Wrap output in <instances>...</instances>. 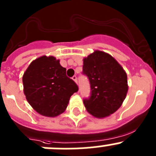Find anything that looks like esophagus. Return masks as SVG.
<instances>
[{"mask_svg": "<svg viewBox=\"0 0 156 156\" xmlns=\"http://www.w3.org/2000/svg\"><path fill=\"white\" fill-rule=\"evenodd\" d=\"M72 80H73L76 84H78V79H77V77L75 76V75H74V76L72 77Z\"/></svg>", "mask_w": 156, "mask_h": 156, "instance_id": "esophagus-1", "label": "esophagus"}]
</instances>
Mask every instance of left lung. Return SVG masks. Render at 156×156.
<instances>
[{"mask_svg": "<svg viewBox=\"0 0 156 156\" xmlns=\"http://www.w3.org/2000/svg\"><path fill=\"white\" fill-rule=\"evenodd\" d=\"M83 73L88 78L91 89L90 98L84 100L90 115L104 118L121 107L128 91L127 75L113 56L95 50L83 58Z\"/></svg>", "mask_w": 156, "mask_h": 156, "instance_id": "left-lung-1", "label": "left lung"}]
</instances>
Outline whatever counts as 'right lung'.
Returning a JSON list of instances; mask_svg holds the SVG:
<instances>
[{
	"label": "right lung",
	"mask_w": 156,
	"mask_h": 156,
	"mask_svg": "<svg viewBox=\"0 0 156 156\" xmlns=\"http://www.w3.org/2000/svg\"><path fill=\"white\" fill-rule=\"evenodd\" d=\"M59 62L52 55H43L33 60L23 75L28 103L38 113L48 117L62 113L71 96L78 90Z\"/></svg>",
	"instance_id": "add662e5"
}]
</instances>
